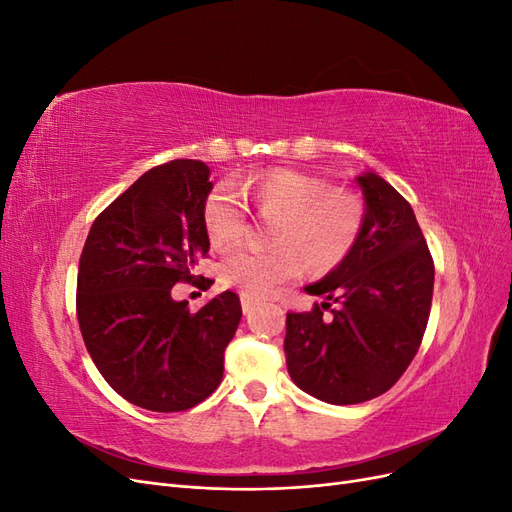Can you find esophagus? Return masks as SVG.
Masks as SVG:
<instances>
[{
    "label": "esophagus",
    "instance_id": "1",
    "mask_svg": "<svg viewBox=\"0 0 512 512\" xmlns=\"http://www.w3.org/2000/svg\"><path fill=\"white\" fill-rule=\"evenodd\" d=\"M254 307H256V301H254V299L241 297V309H243V314H252Z\"/></svg>",
    "mask_w": 512,
    "mask_h": 512
}]
</instances>
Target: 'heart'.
<instances>
[{
    "mask_svg": "<svg viewBox=\"0 0 512 512\" xmlns=\"http://www.w3.org/2000/svg\"><path fill=\"white\" fill-rule=\"evenodd\" d=\"M237 192L222 183L205 203L209 241L224 250L243 239L247 209L254 205L271 226L275 250H241L222 265V284L250 299H267L307 265L316 273L337 269L352 254L365 226V203L359 194L292 168H275L235 181Z\"/></svg>",
    "mask_w": 512,
    "mask_h": 512,
    "instance_id": "1",
    "label": "heart"
}]
</instances>
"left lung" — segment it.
<instances>
[{
    "mask_svg": "<svg viewBox=\"0 0 512 512\" xmlns=\"http://www.w3.org/2000/svg\"><path fill=\"white\" fill-rule=\"evenodd\" d=\"M356 183L365 226L352 254L305 286L316 303L286 314V365L292 382L333 406L363 404L401 378L421 346L433 294V260L408 200L376 173Z\"/></svg>",
    "mask_w": 512,
    "mask_h": 512,
    "instance_id": "left-lung-1",
    "label": "left lung"
}]
</instances>
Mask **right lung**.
Returning a JSON list of instances; mask_svg holds the SVG:
<instances>
[{
    "instance_id": "right-lung-1",
    "label": "right lung",
    "mask_w": 512,
    "mask_h": 512,
    "mask_svg": "<svg viewBox=\"0 0 512 512\" xmlns=\"http://www.w3.org/2000/svg\"><path fill=\"white\" fill-rule=\"evenodd\" d=\"M209 175L200 160L147 170L91 224L79 262L76 316L91 361L123 399L151 412L194 408L218 389L241 320L230 290L196 314L170 297L209 252Z\"/></svg>"
}]
</instances>
